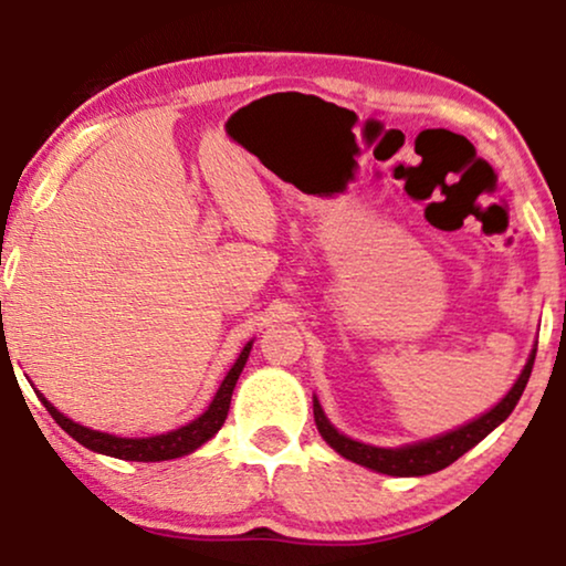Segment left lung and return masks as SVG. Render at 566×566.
Masks as SVG:
<instances>
[{
  "mask_svg": "<svg viewBox=\"0 0 566 566\" xmlns=\"http://www.w3.org/2000/svg\"><path fill=\"white\" fill-rule=\"evenodd\" d=\"M533 363H535V353L531 355V360H527L525 370L520 374L517 384L510 389V395H506L502 402L493 407L491 412L481 415V418L473 420V423L457 428V431H452V433L436 436V439H431V441L412 443V447L381 449V447H368V443L347 439V436H342L332 423H328L324 410H321L318 399H313V418H316L318 433L324 436V441L334 449V452H339L342 457H345V460H353L357 464H363V468H370V470H376V473H384V475H399V478L431 475V473H439V470H443V468H449L454 460H460V457L464 452H470L478 441H483L485 436L493 431V428L510 418L514 405L520 402L522 391H525L527 378H531V370H533Z\"/></svg>",
  "mask_w": 566,
  "mask_h": 566,
  "instance_id": "obj_1",
  "label": "left lung"
}]
</instances>
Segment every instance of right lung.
Here are the masks:
<instances>
[{"label":"right lung","instance_id":"add662e5","mask_svg":"<svg viewBox=\"0 0 566 566\" xmlns=\"http://www.w3.org/2000/svg\"><path fill=\"white\" fill-rule=\"evenodd\" d=\"M2 336H4V332H2ZM250 347H253V342H248L245 349H242L238 357V363H234V366L230 368V374H227L224 381H221L217 397H213V402L209 405V410L200 415V418L192 420V423L177 428V431H169L161 436H148V439H119V436H112V433L91 431V428L73 423L70 418H64V415L56 410V407L49 402L44 395H39V399L44 402L49 415H52L56 423H60L62 431H67L77 443H83L85 449H91V452L109 454V457H117V460H133V462L175 460V457L190 454L192 449H198L200 443L209 441L211 436L217 433L221 426H224L227 412H230L234 384H238L242 368H245Z\"/></svg>","mask_w":566,"mask_h":566}]
</instances>
